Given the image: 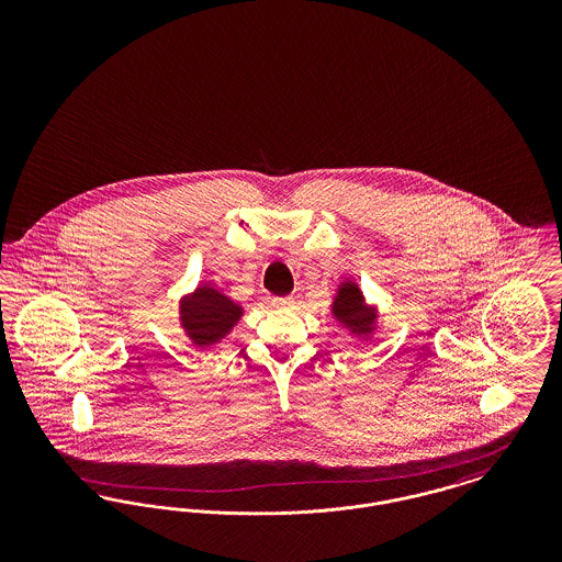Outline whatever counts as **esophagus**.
Masks as SVG:
<instances>
[{
    "instance_id": "34e87169",
    "label": "esophagus",
    "mask_w": 562,
    "mask_h": 562,
    "mask_svg": "<svg viewBox=\"0 0 562 562\" xmlns=\"http://www.w3.org/2000/svg\"><path fill=\"white\" fill-rule=\"evenodd\" d=\"M293 303V296H276V299H271V307L273 310H291Z\"/></svg>"
}]
</instances>
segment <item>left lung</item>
<instances>
[{"instance_id": "obj_1", "label": "left lung", "mask_w": 562, "mask_h": 562, "mask_svg": "<svg viewBox=\"0 0 562 562\" xmlns=\"http://www.w3.org/2000/svg\"><path fill=\"white\" fill-rule=\"evenodd\" d=\"M333 314L337 321L344 322L346 326H349V330H353L358 335L371 333L374 318H376L373 310H369V305H364V296L353 282H344L339 286V293L333 301Z\"/></svg>"}]
</instances>
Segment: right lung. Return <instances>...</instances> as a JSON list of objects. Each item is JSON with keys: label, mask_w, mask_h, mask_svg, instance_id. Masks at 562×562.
Masks as SVG:
<instances>
[{"label": "right lung", "mask_w": 562, "mask_h": 562, "mask_svg": "<svg viewBox=\"0 0 562 562\" xmlns=\"http://www.w3.org/2000/svg\"><path fill=\"white\" fill-rule=\"evenodd\" d=\"M240 316V305L211 286H200L181 301V324L200 348L221 341Z\"/></svg>", "instance_id": "obj_1"}]
</instances>
